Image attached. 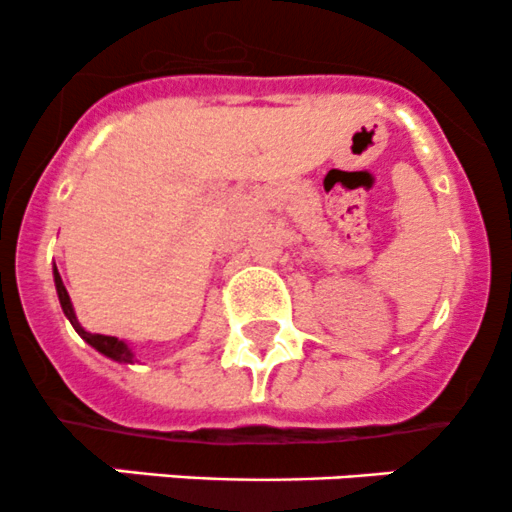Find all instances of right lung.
<instances>
[{"label":"right lung","instance_id":"add662e5","mask_svg":"<svg viewBox=\"0 0 512 512\" xmlns=\"http://www.w3.org/2000/svg\"><path fill=\"white\" fill-rule=\"evenodd\" d=\"M54 283H57L59 303H62V308H64V316L69 318V323H72V326H74V331H77L79 336H82L84 341L89 343V346H94L96 351L104 353V356L114 358V361H121V363H131L134 353L129 351V346H126L124 341H119V338H116V336H101V333H89V331H84L82 326H79L77 316H74L72 301H69V293H67V288H64L62 276H59L57 268H54Z\"/></svg>","mask_w":512,"mask_h":512}]
</instances>
